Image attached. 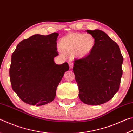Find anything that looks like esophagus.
<instances>
[{"label":"esophagus","instance_id":"1","mask_svg":"<svg viewBox=\"0 0 133 133\" xmlns=\"http://www.w3.org/2000/svg\"><path fill=\"white\" fill-rule=\"evenodd\" d=\"M69 65L70 68V69L73 68V62H72V61H69Z\"/></svg>","mask_w":133,"mask_h":133}]
</instances>
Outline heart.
<instances>
[{
	"label": "heart",
	"mask_w": 133,
	"mask_h": 133,
	"mask_svg": "<svg viewBox=\"0 0 133 133\" xmlns=\"http://www.w3.org/2000/svg\"><path fill=\"white\" fill-rule=\"evenodd\" d=\"M95 46V39L89 33H72L63 37L60 48L67 55H75L83 58L90 55Z\"/></svg>",
	"instance_id": "b5f03b06"
}]
</instances>
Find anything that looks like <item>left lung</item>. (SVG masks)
Returning <instances> with one entry per match:
<instances>
[{
	"mask_svg": "<svg viewBox=\"0 0 133 133\" xmlns=\"http://www.w3.org/2000/svg\"><path fill=\"white\" fill-rule=\"evenodd\" d=\"M86 31L94 36L95 46L90 55L75 60L73 70L80 100L97 105L111 100L118 91L123 57L118 44L104 31Z\"/></svg>",
	"mask_w": 133,
	"mask_h": 133,
	"instance_id": "1",
	"label": "left lung"
}]
</instances>
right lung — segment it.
<instances>
[{"instance_id": "1", "label": "right lung", "mask_w": 133, "mask_h": 133, "mask_svg": "<svg viewBox=\"0 0 133 133\" xmlns=\"http://www.w3.org/2000/svg\"><path fill=\"white\" fill-rule=\"evenodd\" d=\"M57 33L35 35L17 44L12 55L10 83L19 97L28 104L43 105L53 101L56 89L69 67L56 64Z\"/></svg>"}]
</instances>
